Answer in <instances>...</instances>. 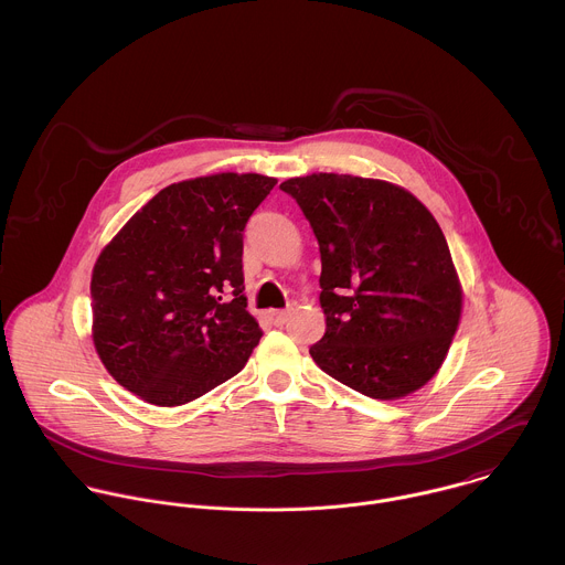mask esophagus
Listing matches in <instances>:
<instances>
[{
  "label": "esophagus",
  "mask_w": 565,
  "mask_h": 565,
  "mask_svg": "<svg viewBox=\"0 0 565 565\" xmlns=\"http://www.w3.org/2000/svg\"><path fill=\"white\" fill-rule=\"evenodd\" d=\"M267 318L271 320V323L282 326V323L287 322V318H289V311H267Z\"/></svg>",
  "instance_id": "34e87169"
}]
</instances>
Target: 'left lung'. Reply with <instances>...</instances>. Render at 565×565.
I'll use <instances>...</instances> for the list:
<instances>
[{
	"mask_svg": "<svg viewBox=\"0 0 565 565\" xmlns=\"http://www.w3.org/2000/svg\"><path fill=\"white\" fill-rule=\"evenodd\" d=\"M302 209L322 254L326 332L311 356L350 390L398 401L441 367L463 289L433 213L403 186L350 173L280 184Z\"/></svg>",
	"mask_w": 565,
	"mask_h": 565,
	"instance_id": "1",
	"label": "left lung"
}]
</instances>
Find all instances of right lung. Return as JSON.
Returning a JSON list of instances; mask_svg holds the SVG:
<instances>
[{
	"label": "right lung",
	"mask_w": 565,
	"mask_h": 565,
	"mask_svg": "<svg viewBox=\"0 0 565 565\" xmlns=\"http://www.w3.org/2000/svg\"><path fill=\"white\" fill-rule=\"evenodd\" d=\"M278 180L213 173L159 191L93 267V343L108 374L157 406L239 374L260 339L245 311L243 228Z\"/></svg>",
	"instance_id": "1"
}]
</instances>
